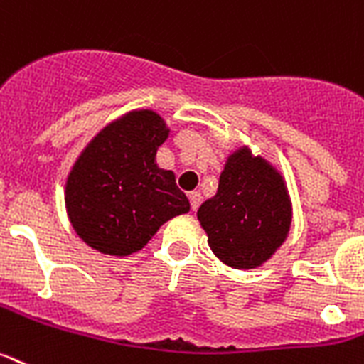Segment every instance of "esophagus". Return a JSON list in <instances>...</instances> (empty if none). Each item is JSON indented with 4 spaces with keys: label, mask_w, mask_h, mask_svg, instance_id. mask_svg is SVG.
<instances>
[{
    "label": "esophagus",
    "mask_w": 364,
    "mask_h": 364,
    "mask_svg": "<svg viewBox=\"0 0 364 364\" xmlns=\"http://www.w3.org/2000/svg\"><path fill=\"white\" fill-rule=\"evenodd\" d=\"M200 203H203L200 193H198V191H191V193H189V204H191V210H193V212H197Z\"/></svg>",
    "instance_id": "esophagus-1"
}]
</instances>
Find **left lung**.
I'll return each instance as SVG.
<instances>
[{"instance_id": "left-lung-1", "label": "left lung", "mask_w": 364, "mask_h": 364, "mask_svg": "<svg viewBox=\"0 0 364 364\" xmlns=\"http://www.w3.org/2000/svg\"><path fill=\"white\" fill-rule=\"evenodd\" d=\"M291 215L282 175L248 147L230 154L215 197L197 212L213 254L234 269L265 263L287 237Z\"/></svg>"}]
</instances>
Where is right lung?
Returning <instances> with one entry per match:
<instances>
[{"instance_id":"obj_1","label":"right lung","mask_w":364,"mask_h":364,"mask_svg":"<svg viewBox=\"0 0 364 364\" xmlns=\"http://www.w3.org/2000/svg\"><path fill=\"white\" fill-rule=\"evenodd\" d=\"M169 136L152 110L129 112L82 151L66 182L71 225L90 247L110 256L138 252L166 220L189 212L173 171L156 166Z\"/></svg>"}]
</instances>
